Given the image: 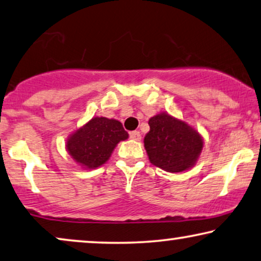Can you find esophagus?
I'll return each mask as SVG.
<instances>
[{"mask_svg":"<svg viewBox=\"0 0 261 261\" xmlns=\"http://www.w3.org/2000/svg\"><path fill=\"white\" fill-rule=\"evenodd\" d=\"M129 136L131 139H135V141H141V132L139 131H131Z\"/></svg>","mask_w":261,"mask_h":261,"instance_id":"34e87169","label":"esophagus"}]
</instances>
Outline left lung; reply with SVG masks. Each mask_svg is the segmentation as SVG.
<instances>
[{
	"instance_id": "8db88e82",
	"label": "left lung",
	"mask_w": 261,
	"mask_h": 261,
	"mask_svg": "<svg viewBox=\"0 0 261 261\" xmlns=\"http://www.w3.org/2000/svg\"><path fill=\"white\" fill-rule=\"evenodd\" d=\"M144 146L153 166L178 172L195 163L202 150L201 136L188 124L161 113L149 119Z\"/></svg>"
}]
</instances>
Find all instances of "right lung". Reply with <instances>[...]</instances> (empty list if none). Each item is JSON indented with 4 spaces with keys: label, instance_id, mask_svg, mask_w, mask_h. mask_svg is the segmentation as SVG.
<instances>
[{
    "label": "right lung",
    "instance_id": "add662e5",
    "mask_svg": "<svg viewBox=\"0 0 261 261\" xmlns=\"http://www.w3.org/2000/svg\"><path fill=\"white\" fill-rule=\"evenodd\" d=\"M129 137L122 123L105 117H94L69 137L67 150L82 166L93 169L110 159L120 141Z\"/></svg>",
    "mask_w": 261,
    "mask_h": 261
}]
</instances>
